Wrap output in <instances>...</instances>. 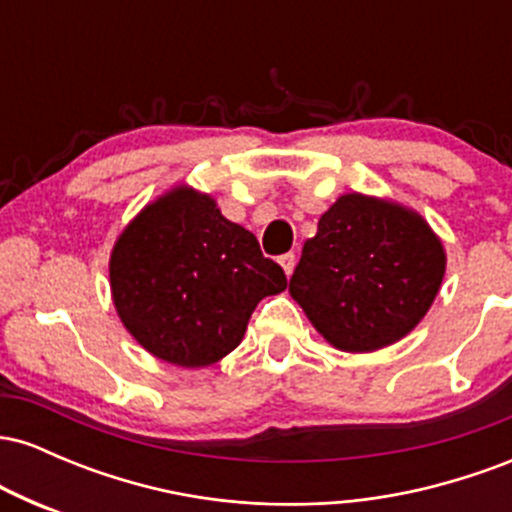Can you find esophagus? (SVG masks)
<instances>
[{
  "label": "esophagus",
  "instance_id": "1",
  "mask_svg": "<svg viewBox=\"0 0 512 512\" xmlns=\"http://www.w3.org/2000/svg\"><path fill=\"white\" fill-rule=\"evenodd\" d=\"M279 264H281V267H284L286 276H291L293 274V267H296V255H293V252H286V255L279 257Z\"/></svg>",
  "mask_w": 512,
  "mask_h": 512
}]
</instances>
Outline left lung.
I'll return each instance as SVG.
<instances>
[{
    "mask_svg": "<svg viewBox=\"0 0 512 512\" xmlns=\"http://www.w3.org/2000/svg\"><path fill=\"white\" fill-rule=\"evenodd\" d=\"M443 274V245L419 214L354 192L322 214L289 291L327 342L366 354L419 325Z\"/></svg>",
    "mask_w": 512,
    "mask_h": 512,
    "instance_id": "left-lung-1",
    "label": "left lung"
}]
</instances>
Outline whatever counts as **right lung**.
Masks as SVG:
<instances>
[{
  "instance_id": "add662e5",
  "label": "right lung",
  "mask_w": 512,
  "mask_h": 512,
  "mask_svg": "<svg viewBox=\"0 0 512 512\" xmlns=\"http://www.w3.org/2000/svg\"><path fill=\"white\" fill-rule=\"evenodd\" d=\"M110 289L122 325L149 354L202 368L236 349L252 310L286 289V274L209 195L175 187L117 238Z\"/></svg>"
}]
</instances>
